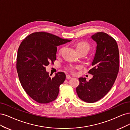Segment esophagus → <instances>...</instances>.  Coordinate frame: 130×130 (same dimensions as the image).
I'll use <instances>...</instances> for the list:
<instances>
[{
  "label": "esophagus",
  "mask_w": 130,
  "mask_h": 130,
  "mask_svg": "<svg viewBox=\"0 0 130 130\" xmlns=\"http://www.w3.org/2000/svg\"><path fill=\"white\" fill-rule=\"evenodd\" d=\"M71 78V77L70 76H69V75H67L66 76V79H70Z\"/></svg>",
  "instance_id": "34e87169"
}]
</instances>
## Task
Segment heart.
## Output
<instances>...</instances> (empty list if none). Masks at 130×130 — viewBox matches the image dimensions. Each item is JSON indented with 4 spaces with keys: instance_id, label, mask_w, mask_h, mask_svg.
I'll return each mask as SVG.
<instances>
[{
    "instance_id": "1",
    "label": "heart",
    "mask_w": 130,
    "mask_h": 130,
    "mask_svg": "<svg viewBox=\"0 0 130 130\" xmlns=\"http://www.w3.org/2000/svg\"><path fill=\"white\" fill-rule=\"evenodd\" d=\"M90 48V46L87 43L85 42H80L78 43L76 45V50H85L87 52L89 51ZM62 51V49H61L59 51V53H60ZM79 67H73V66H71L70 68H69V69L72 71V72H73L74 70L76 69H78Z\"/></svg>"
}]
</instances>
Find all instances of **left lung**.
I'll list each match as a JSON object with an SVG mask.
<instances>
[{"mask_svg":"<svg viewBox=\"0 0 130 130\" xmlns=\"http://www.w3.org/2000/svg\"><path fill=\"white\" fill-rule=\"evenodd\" d=\"M97 43L93 68L89 73L93 77L89 82L85 78H79L76 88L79 98L83 101L92 103L104 97L112 87L119 68V53L118 45L112 37L104 32H97L91 36Z\"/></svg>","mask_w":130,"mask_h":130,"instance_id":"obj_1","label":"left lung"}]
</instances>
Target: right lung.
Wrapping results in <instances>:
<instances>
[{"label": "right lung", "instance_id": "add662e5", "mask_svg": "<svg viewBox=\"0 0 130 130\" xmlns=\"http://www.w3.org/2000/svg\"><path fill=\"white\" fill-rule=\"evenodd\" d=\"M71 41L39 32L28 36L20 45L17 57L19 80L26 93L37 102L47 104L57 98L66 75L59 72L51 78L45 66L56 59L57 46Z\"/></svg>", "mask_w": 130, "mask_h": 130}]
</instances>
